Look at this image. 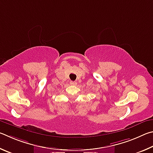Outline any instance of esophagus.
Instances as JSON below:
<instances>
[{"mask_svg": "<svg viewBox=\"0 0 153 153\" xmlns=\"http://www.w3.org/2000/svg\"><path fill=\"white\" fill-rule=\"evenodd\" d=\"M70 84H71V85H76V82L75 81H71V82H70Z\"/></svg>", "mask_w": 153, "mask_h": 153, "instance_id": "1", "label": "esophagus"}]
</instances>
